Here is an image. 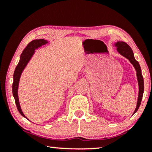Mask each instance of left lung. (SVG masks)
<instances>
[{"label":"left lung","mask_w":152,"mask_h":152,"mask_svg":"<svg viewBox=\"0 0 152 152\" xmlns=\"http://www.w3.org/2000/svg\"><path fill=\"white\" fill-rule=\"evenodd\" d=\"M114 46L116 48V50L120 55L123 56L126 59H127L130 63L132 64L134 66L135 70L136 71V76L137 80H138V101H137V104L136 109L134 112V114L138 111L139 107H140L141 100H142L143 93H144V80H143L142 71H141V68L140 64L138 61H136L134 57V53L131 48L129 45L127 43H126L124 41H117V42L114 43Z\"/></svg>","instance_id":"left-lung-1"}]
</instances>
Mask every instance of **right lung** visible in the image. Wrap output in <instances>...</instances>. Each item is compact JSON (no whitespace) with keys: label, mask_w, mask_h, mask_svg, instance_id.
Masks as SVG:
<instances>
[{"label":"right lung","mask_w":152,"mask_h":152,"mask_svg":"<svg viewBox=\"0 0 152 152\" xmlns=\"http://www.w3.org/2000/svg\"><path fill=\"white\" fill-rule=\"evenodd\" d=\"M48 43V41L44 40L43 39H36V40H33L32 41L29 43L27 45L24 50L20 56V60L18 62L17 66L15 68L14 70V75H13V84H12V93H13V96L15 99V102L16 104V107H17L18 111H19L23 117L26 118V116L24 115L23 113L21 108H20V103H19V99H18V85H19V81L20 76L23 71L25 68L28 65L29 61L32 59L33 55H34L35 50L37 49L41 48L42 45H44ZM28 120V118H27Z\"/></svg>","instance_id":"1"}]
</instances>
